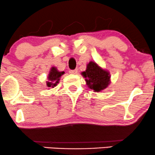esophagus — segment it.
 Wrapping results in <instances>:
<instances>
[{
	"label": "esophagus",
	"mask_w": 155,
	"mask_h": 155,
	"mask_svg": "<svg viewBox=\"0 0 155 155\" xmlns=\"http://www.w3.org/2000/svg\"><path fill=\"white\" fill-rule=\"evenodd\" d=\"M69 73L72 74H76L78 73V70L77 69H74V70H70L69 71Z\"/></svg>",
	"instance_id": "esophagus-1"
}]
</instances>
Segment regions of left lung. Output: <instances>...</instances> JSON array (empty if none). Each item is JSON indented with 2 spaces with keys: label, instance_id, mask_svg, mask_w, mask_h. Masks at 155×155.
<instances>
[{
  "label": "left lung",
  "instance_id": "obj_1",
  "mask_svg": "<svg viewBox=\"0 0 155 155\" xmlns=\"http://www.w3.org/2000/svg\"><path fill=\"white\" fill-rule=\"evenodd\" d=\"M89 88L95 92H100L108 87L110 81L108 72L103 70L94 62H90L87 70L82 72Z\"/></svg>",
  "mask_w": 155,
  "mask_h": 155
}]
</instances>
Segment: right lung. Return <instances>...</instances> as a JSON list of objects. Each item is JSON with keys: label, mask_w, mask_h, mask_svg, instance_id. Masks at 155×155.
Here are the masks:
<instances>
[{"label": "right lung", "mask_w": 155, "mask_h": 155, "mask_svg": "<svg viewBox=\"0 0 155 155\" xmlns=\"http://www.w3.org/2000/svg\"><path fill=\"white\" fill-rule=\"evenodd\" d=\"M65 74V72L62 71L59 72L58 70H57L56 68L52 67L51 68L50 72L49 74V76H48V79H49V81L47 82V86L49 87H54L57 85V84L59 82L60 77L63 74Z\"/></svg>", "instance_id": "add662e5"}]
</instances>
